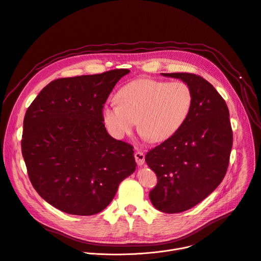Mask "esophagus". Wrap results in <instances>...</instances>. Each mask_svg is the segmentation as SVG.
Instances as JSON below:
<instances>
[{
	"label": "esophagus",
	"mask_w": 261,
	"mask_h": 261,
	"mask_svg": "<svg viewBox=\"0 0 261 261\" xmlns=\"http://www.w3.org/2000/svg\"><path fill=\"white\" fill-rule=\"evenodd\" d=\"M134 157H135V161H136V163L138 164V165H141V164H144V162H145V155L141 153V152H135V154H134Z\"/></svg>",
	"instance_id": "obj_1"
}]
</instances>
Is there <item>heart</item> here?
I'll use <instances>...</instances> for the list:
<instances>
[{"mask_svg":"<svg viewBox=\"0 0 261 261\" xmlns=\"http://www.w3.org/2000/svg\"><path fill=\"white\" fill-rule=\"evenodd\" d=\"M192 106L193 92L184 82L137 79L117 91V101L103 106L102 118L115 138L130 134L137 121L145 138L161 143L179 131Z\"/></svg>","mask_w":261,"mask_h":261,"instance_id":"b5f03b06","label":"heart"}]
</instances>
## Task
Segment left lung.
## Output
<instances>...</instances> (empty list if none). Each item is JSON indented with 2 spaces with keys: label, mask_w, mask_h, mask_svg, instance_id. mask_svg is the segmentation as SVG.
<instances>
[{
  "label": "left lung",
  "mask_w": 261,
  "mask_h": 261,
  "mask_svg": "<svg viewBox=\"0 0 261 261\" xmlns=\"http://www.w3.org/2000/svg\"><path fill=\"white\" fill-rule=\"evenodd\" d=\"M161 75L182 80L193 92V106L183 126L145 159L157 176L149 194L153 206L178 213L202 202L220 185L233 135L227 104L208 81L189 73Z\"/></svg>",
  "instance_id": "obj_1"
}]
</instances>
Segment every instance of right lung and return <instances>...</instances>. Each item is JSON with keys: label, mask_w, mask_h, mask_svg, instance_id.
Masks as SVG:
<instances>
[{"label": "right lung", "mask_w": 261, "mask_h": 261, "mask_svg": "<svg viewBox=\"0 0 261 261\" xmlns=\"http://www.w3.org/2000/svg\"><path fill=\"white\" fill-rule=\"evenodd\" d=\"M130 70L61 78L38 93L23 118L21 153L38 195L75 216L105 209L136 168L133 147L111 137L102 108Z\"/></svg>", "instance_id": "obj_1"}]
</instances>
